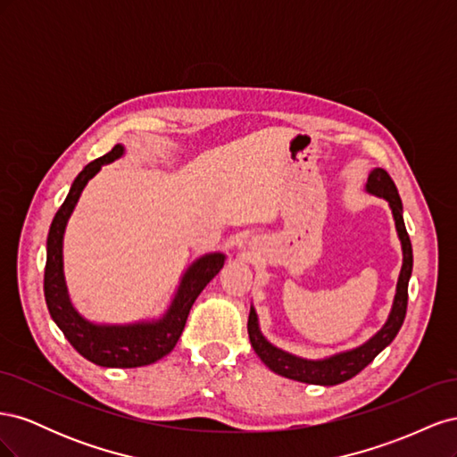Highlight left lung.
Returning <instances> with one entry per match:
<instances>
[{
    "label": "left lung",
    "instance_id": "obj_1",
    "mask_svg": "<svg viewBox=\"0 0 457 457\" xmlns=\"http://www.w3.org/2000/svg\"><path fill=\"white\" fill-rule=\"evenodd\" d=\"M366 192L371 196H378L389 202L400 247H403V267H400L391 312L376 334L362 345H358V347L329 354L324 358H303L284 349H278L261 334L259 318L255 307L252 305L250 318H247V334H250L252 347L261 361L265 362V366H269V370L278 373L282 378L309 385H339L354 378L356 373L362 371L385 347H389L393 339L396 337L398 329L403 328L408 307V282L413 267L411 244L403 217V202H400L393 179L381 168L370 171L366 181Z\"/></svg>",
    "mask_w": 457,
    "mask_h": 457
}]
</instances>
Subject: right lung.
<instances>
[{
    "mask_svg": "<svg viewBox=\"0 0 457 457\" xmlns=\"http://www.w3.org/2000/svg\"><path fill=\"white\" fill-rule=\"evenodd\" d=\"M126 154V146L116 145L103 158L87 163L68 190V196L54 215L47 234V261L44 276V292L49 314L61 328L72 347L89 362L103 368H139L154 364L170 354L181 337L188 312L202 289L223 269L227 255L220 252L204 253L195 259L183 272L168 309L152 320L129 324H101L87 320L72 305L64 280L62 242L64 230L74 207L91 179L103 165L112 163Z\"/></svg>",
    "mask_w": 457,
    "mask_h": 457,
    "instance_id": "right-lung-1",
    "label": "right lung"
}]
</instances>
